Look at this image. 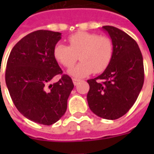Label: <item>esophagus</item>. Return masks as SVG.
<instances>
[{"label":"esophagus","instance_id":"esophagus-1","mask_svg":"<svg viewBox=\"0 0 154 154\" xmlns=\"http://www.w3.org/2000/svg\"><path fill=\"white\" fill-rule=\"evenodd\" d=\"M72 82H73L74 85H75V86H77V84H78V82H81V80H79V79H77V78H73V79H72Z\"/></svg>","mask_w":154,"mask_h":154}]
</instances>
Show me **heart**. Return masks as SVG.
Instances as JSON below:
<instances>
[{
	"label": "heart",
	"mask_w": 154,
	"mask_h": 154,
	"mask_svg": "<svg viewBox=\"0 0 154 154\" xmlns=\"http://www.w3.org/2000/svg\"><path fill=\"white\" fill-rule=\"evenodd\" d=\"M69 46L55 44L53 54L55 60L65 67H72L79 54L81 62L68 71L74 77H84L92 72H103L113 56V43L110 38L97 34L80 31L67 38Z\"/></svg>",
	"instance_id": "b5f03b06"
}]
</instances>
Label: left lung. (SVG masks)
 Wrapping results in <instances>:
<instances>
[{
	"instance_id": "left-lung-1",
	"label": "left lung",
	"mask_w": 154,
	"mask_h": 154,
	"mask_svg": "<svg viewBox=\"0 0 154 154\" xmlns=\"http://www.w3.org/2000/svg\"><path fill=\"white\" fill-rule=\"evenodd\" d=\"M102 29L113 43V56L100 76L87 81V102L97 116L116 119L129 111L142 90L143 62L138 44L125 32L110 25Z\"/></svg>"
}]
</instances>
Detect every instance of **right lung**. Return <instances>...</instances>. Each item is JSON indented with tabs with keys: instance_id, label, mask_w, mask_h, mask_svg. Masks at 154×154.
I'll list each match as a JSON object with an SVG mask.
<instances>
[{
	"instance_id": "1",
	"label": "right lung",
	"mask_w": 154,
	"mask_h": 154,
	"mask_svg": "<svg viewBox=\"0 0 154 154\" xmlns=\"http://www.w3.org/2000/svg\"><path fill=\"white\" fill-rule=\"evenodd\" d=\"M61 33L37 30L21 38L9 56L5 83L17 110L32 121L51 125L63 116L74 85L63 75L55 83L51 80L63 73L53 54Z\"/></svg>"
}]
</instances>
